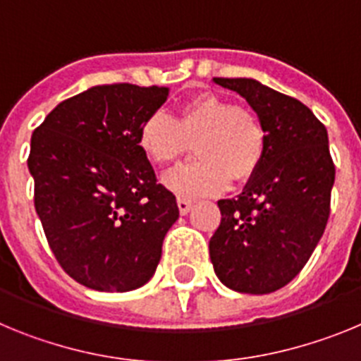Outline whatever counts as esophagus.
<instances>
[{"instance_id":"34e87169","label":"esophagus","mask_w":361,"mask_h":361,"mask_svg":"<svg viewBox=\"0 0 361 361\" xmlns=\"http://www.w3.org/2000/svg\"><path fill=\"white\" fill-rule=\"evenodd\" d=\"M177 206H178V212H180V215H188L191 209V206H193V202L180 197V199H177Z\"/></svg>"}]
</instances>
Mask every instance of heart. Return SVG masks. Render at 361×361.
<instances>
[{
	"mask_svg": "<svg viewBox=\"0 0 361 361\" xmlns=\"http://www.w3.org/2000/svg\"><path fill=\"white\" fill-rule=\"evenodd\" d=\"M266 130L253 111L215 94H202L178 106L175 117L153 111L139 130V146L157 166L177 162L195 145L199 161L177 168L166 186L183 199H200L226 190L229 178L245 180L262 164Z\"/></svg>",
	"mask_w": 361,
	"mask_h": 361,
	"instance_id": "heart-1",
	"label": "heart"
}]
</instances>
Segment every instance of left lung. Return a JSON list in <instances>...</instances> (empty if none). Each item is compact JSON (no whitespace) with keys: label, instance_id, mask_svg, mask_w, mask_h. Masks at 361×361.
<instances>
[{"label":"left lung","instance_id":"left-lung-1","mask_svg":"<svg viewBox=\"0 0 361 361\" xmlns=\"http://www.w3.org/2000/svg\"><path fill=\"white\" fill-rule=\"evenodd\" d=\"M213 81L250 103L267 142L240 195L219 200L222 219L209 257L229 289L267 295L304 269L327 226L334 184L327 130L298 99L255 79Z\"/></svg>","mask_w":361,"mask_h":361}]
</instances>
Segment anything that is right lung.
<instances>
[{"instance_id":"obj_1","label":"right lung","mask_w":361,"mask_h":361,"mask_svg":"<svg viewBox=\"0 0 361 361\" xmlns=\"http://www.w3.org/2000/svg\"><path fill=\"white\" fill-rule=\"evenodd\" d=\"M168 94L94 86L57 104L32 133L34 206L59 266L86 288L133 291L157 269L178 206L157 183L139 130Z\"/></svg>"}]
</instances>
